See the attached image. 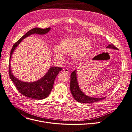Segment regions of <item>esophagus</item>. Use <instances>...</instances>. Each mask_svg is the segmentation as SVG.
I'll return each instance as SVG.
<instances>
[{
    "instance_id": "obj_1",
    "label": "esophagus",
    "mask_w": 132,
    "mask_h": 132,
    "mask_svg": "<svg viewBox=\"0 0 132 132\" xmlns=\"http://www.w3.org/2000/svg\"><path fill=\"white\" fill-rule=\"evenodd\" d=\"M63 71H64V72H65L66 73H68L69 72V69L68 68H64L63 69Z\"/></svg>"
}]
</instances>
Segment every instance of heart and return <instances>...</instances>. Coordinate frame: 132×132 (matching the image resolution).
<instances>
[{"label":"heart","instance_id":"heart-1","mask_svg":"<svg viewBox=\"0 0 132 132\" xmlns=\"http://www.w3.org/2000/svg\"><path fill=\"white\" fill-rule=\"evenodd\" d=\"M92 44L87 38L84 37H73L62 40L59 47L53 49L54 56L60 61L64 59V54L72 55V58L79 61L84 58L89 53Z\"/></svg>","mask_w":132,"mask_h":132}]
</instances>
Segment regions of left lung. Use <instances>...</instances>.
I'll list each match as a JSON object with an SVG mask.
<instances>
[{"label": "left lung", "instance_id": "obj_1", "mask_svg": "<svg viewBox=\"0 0 132 132\" xmlns=\"http://www.w3.org/2000/svg\"><path fill=\"white\" fill-rule=\"evenodd\" d=\"M108 48H112L118 50V48L113 44H110L107 46ZM70 89L73 97L78 102L81 103H93L100 101L105 98H94L86 96L80 89L76 78V70L73 71L70 75Z\"/></svg>", "mask_w": 132, "mask_h": 132}]
</instances>
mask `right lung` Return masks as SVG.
Segmentation results:
<instances>
[{
    "instance_id": "right-lung-1",
    "label": "right lung",
    "mask_w": 132,
    "mask_h": 132,
    "mask_svg": "<svg viewBox=\"0 0 132 132\" xmlns=\"http://www.w3.org/2000/svg\"><path fill=\"white\" fill-rule=\"evenodd\" d=\"M50 29L51 28L49 27L46 29L35 28L30 30L14 44L10 53L9 64V75L10 78L14 82L17 89L21 94L31 99L43 100L48 96L52 90L54 80L59 71L62 70V68L52 67L50 68L46 74L39 80L31 82H23L17 79L12 74L10 66L11 57L16 47L23 39L34 34L40 35L45 34L48 32Z\"/></svg>"
}]
</instances>
